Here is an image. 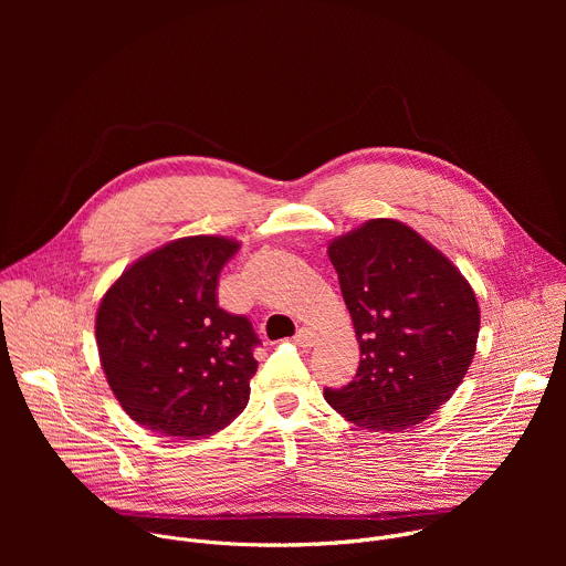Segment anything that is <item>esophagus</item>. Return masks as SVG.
<instances>
[{
    "label": "esophagus",
    "mask_w": 566,
    "mask_h": 566,
    "mask_svg": "<svg viewBox=\"0 0 566 566\" xmlns=\"http://www.w3.org/2000/svg\"><path fill=\"white\" fill-rule=\"evenodd\" d=\"M293 343H295L297 347H302V349H311V347L315 345V334H313L311 329L302 327V329H297V334H295Z\"/></svg>",
    "instance_id": "obj_1"
}]
</instances>
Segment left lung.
<instances>
[{
	"label": "left lung",
	"mask_w": 566,
	"mask_h": 566,
	"mask_svg": "<svg viewBox=\"0 0 566 566\" xmlns=\"http://www.w3.org/2000/svg\"><path fill=\"white\" fill-rule=\"evenodd\" d=\"M360 343L354 380L325 387L365 430H408L454 394L476 347L479 304L463 275L410 226L371 219L329 247Z\"/></svg>",
	"instance_id": "obj_1"
}]
</instances>
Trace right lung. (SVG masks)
<instances>
[{
    "label": "right lung",
    "mask_w": 566,
    "mask_h": 566,
    "mask_svg": "<svg viewBox=\"0 0 566 566\" xmlns=\"http://www.w3.org/2000/svg\"><path fill=\"white\" fill-rule=\"evenodd\" d=\"M239 244L184 237L132 264L105 293L96 343L120 408L143 428L210 437L244 412L260 338L219 306L217 286Z\"/></svg>",
    "instance_id": "add662e5"
}]
</instances>
